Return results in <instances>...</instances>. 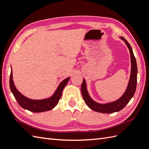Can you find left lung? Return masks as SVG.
<instances>
[{
    "label": "left lung",
    "mask_w": 149,
    "mask_h": 149,
    "mask_svg": "<svg viewBox=\"0 0 149 149\" xmlns=\"http://www.w3.org/2000/svg\"><path fill=\"white\" fill-rule=\"evenodd\" d=\"M121 38L124 40L126 45H127L130 53V58H131V74H130L128 86L123 96L119 99L118 100L113 102L105 104H101L94 102L89 97L86 89V86L85 81L83 79V81L81 84V91L83 100L90 109L94 111L106 114L118 112L123 109L127 104V103L131 100V98L134 95L135 92H136L137 75V66L136 60L130 44L124 38L121 37Z\"/></svg>",
    "instance_id": "1"
}]
</instances>
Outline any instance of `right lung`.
I'll return each instance as SVG.
<instances>
[{"instance_id": "right-lung-1", "label": "right lung", "mask_w": 149, "mask_h": 149, "mask_svg": "<svg viewBox=\"0 0 149 149\" xmlns=\"http://www.w3.org/2000/svg\"><path fill=\"white\" fill-rule=\"evenodd\" d=\"M70 79V77L65 79L58 86L55 94L48 99L43 100H31L25 97L20 94L15 87L12 79V72L10 75V88L12 93L19 104L24 109H27L33 112H41L52 109L57 105L60 99L61 98L63 89H64L66 84Z\"/></svg>"}]
</instances>
